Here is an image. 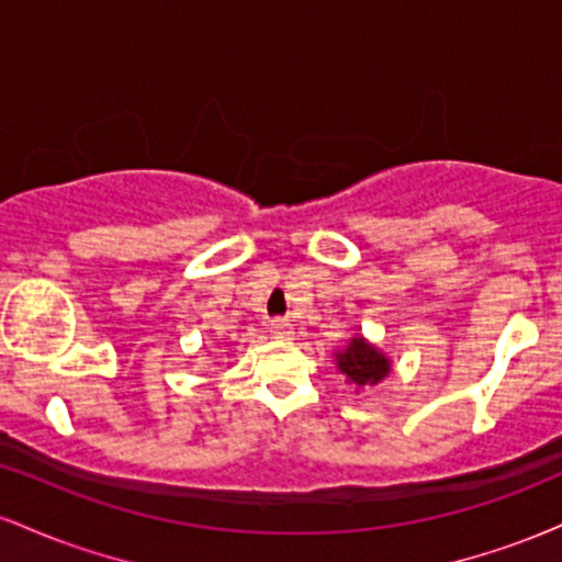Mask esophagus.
<instances>
[{"instance_id": "esophagus-1", "label": "esophagus", "mask_w": 562, "mask_h": 562, "mask_svg": "<svg viewBox=\"0 0 562 562\" xmlns=\"http://www.w3.org/2000/svg\"><path fill=\"white\" fill-rule=\"evenodd\" d=\"M269 333H272L274 338L288 340V338H293V325H290L288 319H272L269 322Z\"/></svg>"}]
</instances>
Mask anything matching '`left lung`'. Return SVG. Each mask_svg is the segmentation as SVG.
Segmentation results:
<instances>
[{"instance_id": "1", "label": "left lung", "mask_w": 562, "mask_h": 562, "mask_svg": "<svg viewBox=\"0 0 562 562\" xmlns=\"http://www.w3.org/2000/svg\"><path fill=\"white\" fill-rule=\"evenodd\" d=\"M333 362L335 370L346 378V383L353 385L357 391L383 383L393 370L389 353L370 344L362 333L351 335V340L344 348H335Z\"/></svg>"}]
</instances>
